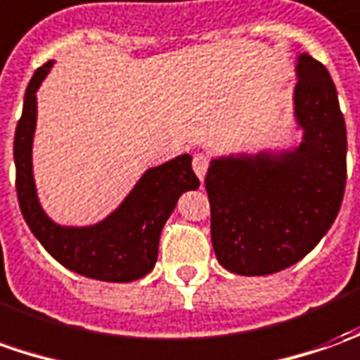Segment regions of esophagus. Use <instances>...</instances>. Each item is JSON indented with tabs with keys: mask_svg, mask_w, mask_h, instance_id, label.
<instances>
[{
	"mask_svg": "<svg viewBox=\"0 0 360 360\" xmlns=\"http://www.w3.org/2000/svg\"><path fill=\"white\" fill-rule=\"evenodd\" d=\"M207 169H209V158L202 155V153H197V155L193 158V171L197 173V177H199L200 181H205Z\"/></svg>",
	"mask_w": 360,
	"mask_h": 360,
	"instance_id": "34e87169",
	"label": "esophagus"
}]
</instances>
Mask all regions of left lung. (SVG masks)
Wrapping results in <instances>:
<instances>
[{
    "label": "left lung",
    "instance_id": "8db88e82",
    "mask_svg": "<svg viewBox=\"0 0 360 360\" xmlns=\"http://www.w3.org/2000/svg\"><path fill=\"white\" fill-rule=\"evenodd\" d=\"M293 116L302 141L290 149L211 160L207 195L219 264L240 276H268L300 262L341 209L347 128L329 70L302 53Z\"/></svg>",
    "mask_w": 360,
    "mask_h": 360
}]
</instances>
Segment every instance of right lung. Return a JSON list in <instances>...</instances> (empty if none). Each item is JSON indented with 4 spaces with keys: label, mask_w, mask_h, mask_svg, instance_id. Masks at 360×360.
<instances>
[{
    "label": "right lung",
    "mask_w": 360,
    "mask_h": 360,
    "mask_svg": "<svg viewBox=\"0 0 360 360\" xmlns=\"http://www.w3.org/2000/svg\"><path fill=\"white\" fill-rule=\"evenodd\" d=\"M55 60L37 68L23 98V114L17 122L13 160L15 189L23 219L45 250L72 272L100 282H134L153 270L158 262L163 224L185 191H195L199 179L191 167L189 153L149 167L120 202L96 224L65 226L55 222L37 195L33 177V138L37 128V90Z\"/></svg>",
    "instance_id": "obj_1"
}]
</instances>
